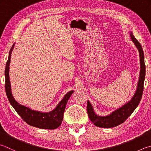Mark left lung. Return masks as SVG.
Segmentation results:
<instances>
[{"label":"left lung","mask_w":151,"mask_h":151,"mask_svg":"<svg viewBox=\"0 0 151 151\" xmlns=\"http://www.w3.org/2000/svg\"><path fill=\"white\" fill-rule=\"evenodd\" d=\"M131 39L139 51V55L140 58V73L137 83V89L132 99L126 104L114 111L108 116H99L95 114L91 102L87 101V110L89 118L95 126L104 128H111L118 126L127 120V118L132 114L133 111L138 106L141 101L143 92V85L145 78V65L144 60V53L141 44L133 35L132 31H129Z\"/></svg>","instance_id":"obj_1"}]
</instances>
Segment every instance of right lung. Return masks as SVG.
Segmentation results:
<instances>
[{
  "instance_id": "right-lung-1",
  "label": "right lung",
  "mask_w": 151,
  "mask_h": 151,
  "mask_svg": "<svg viewBox=\"0 0 151 151\" xmlns=\"http://www.w3.org/2000/svg\"><path fill=\"white\" fill-rule=\"evenodd\" d=\"M14 44L9 52L8 59L6 64L5 68V90L7 97L10 103L17 112V113L21 116V118L27 124L31 126L38 127L40 129H56L60 126L63 120V116L66 105L68 99L74 92L73 91H70L65 95L64 98L59 102L55 109L49 112H42L40 111L31 110L29 108L23 106L17 102L12 94L11 91V85L9 78V68L10 64L11 54L14 47Z\"/></svg>"
}]
</instances>
